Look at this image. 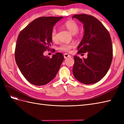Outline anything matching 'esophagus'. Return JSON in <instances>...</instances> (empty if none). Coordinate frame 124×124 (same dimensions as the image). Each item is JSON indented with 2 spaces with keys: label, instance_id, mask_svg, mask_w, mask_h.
<instances>
[{
  "label": "esophagus",
  "instance_id": "esophagus-1",
  "mask_svg": "<svg viewBox=\"0 0 124 124\" xmlns=\"http://www.w3.org/2000/svg\"><path fill=\"white\" fill-rule=\"evenodd\" d=\"M70 57H71V55H70L69 54H67V53H65V54H64V59H67V58Z\"/></svg>",
  "mask_w": 124,
  "mask_h": 124
}]
</instances>
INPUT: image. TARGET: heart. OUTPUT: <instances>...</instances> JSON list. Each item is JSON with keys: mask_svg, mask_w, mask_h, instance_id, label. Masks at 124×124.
<instances>
[{"mask_svg": "<svg viewBox=\"0 0 124 124\" xmlns=\"http://www.w3.org/2000/svg\"><path fill=\"white\" fill-rule=\"evenodd\" d=\"M63 26L72 34L76 33L79 30L78 24L72 20H67L64 23ZM51 38L52 40L54 42L56 41L57 40V30L55 28L53 29L51 31ZM74 47L75 45L73 44H63L60 46L59 49L62 51L69 52Z\"/></svg>", "mask_w": 124, "mask_h": 124, "instance_id": "obj_1", "label": "heart"}]
</instances>
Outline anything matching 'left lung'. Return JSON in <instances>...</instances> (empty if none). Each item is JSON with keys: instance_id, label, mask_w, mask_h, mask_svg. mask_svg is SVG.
I'll use <instances>...</instances> for the list:
<instances>
[{"instance_id": "8db88e82", "label": "left lung", "mask_w": 124, "mask_h": 124, "mask_svg": "<svg viewBox=\"0 0 124 124\" xmlns=\"http://www.w3.org/2000/svg\"><path fill=\"white\" fill-rule=\"evenodd\" d=\"M84 24V35L77 47L78 54L87 52V58L74 56L73 74L76 79L89 85L103 78L112 60V45L108 31L96 18L90 15L76 14Z\"/></svg>"}]
</instances>
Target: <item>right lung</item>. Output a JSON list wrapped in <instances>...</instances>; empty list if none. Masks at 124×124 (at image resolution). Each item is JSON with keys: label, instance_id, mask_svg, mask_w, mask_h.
Segmentation results:
<instances>
[{"label": "right lung", "instance_id": "1", "mask_svg": "<svg viewBox=\"0 0 124 124\" xmlns=\"http://www.w3.org/2000/svg\"><path fill=\"white\" fill-rule=\"evenodd\" d=\"M63 17L36 18L18 35L15 51L16 62L24 78L34 85H45L53 79L64 60L61 53L52 58L43 54L51 46V33L54 25Z\"/></svg>", "mask_w": 124, "mask_h": 124}]
</instances>
